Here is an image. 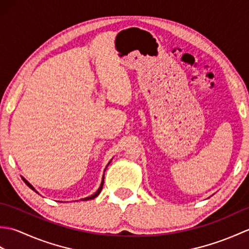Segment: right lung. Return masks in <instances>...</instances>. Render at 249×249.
<instances>
[{
  "label": "right lung",
  "instance_id": "right-lung-1",
  "mask_svg": "<svg viewBox=\"0 0 249 249\" xmlns=\"http://www.w3.org/2000/svg\"><path fill=\"white\" fill-rule=\"evenodd\" d=\"M111 160L108 162V165H107V167L109 166V163L111 162ZM107 167H106L105 168V171H106V169H107ZM105 171H104V176H103V178H102V183H100V186H99V188L97 189V192L96 193H95V194H93V195H91V196H89V197H86V198H83V199H80V200H82V201H88V200H92V199H94V198H96L97 197V196L100 194V192H102V189H103V185H104V178H105ZM22 179H23V181H24V183L26 184V185H28V186L31 188V189H33L34 190V192H36L37 193V190L33 187V186H32V184H30L28 181H26V179L24 178H22ZM37 194H38V193H37Z\"/></svg>",
  "mask_w": 249,
  "mask_h": 249
}]
</instances>
